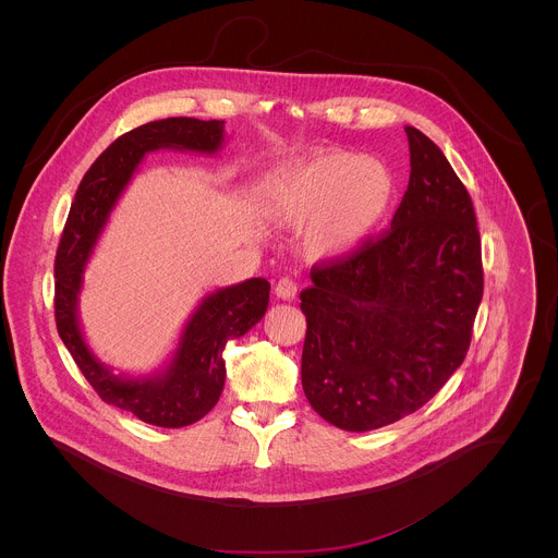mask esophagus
I'll return each instance as SVG.
<instances>
[{"label":"esophagus","instance_id":"1","mask_svg":"<svg viewBox=\"0 0 558 558\" xmlns=\"http://www.w3.org/2000/svg\"><path fill=\"white\" fill-rule=\"evenodd\" d=\"M296 292H299V288H296V283H294L290 277L279 279L277 286H275V294H277L281 301H294V299H296Z\"/></svg>","mask_w":558,"mask_h":558}]
</instances>
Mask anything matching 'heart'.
Returning <instances> with one entry per match:
<instances>
[{
  "mask_svg": "<svg viewBox=\"0 0 558 558\" xmlns=\"http://www.w3.org/2000/svg\"><path fill=\"white\" fill-rule=\"evenodd\" d=\"M399 199L396 171L385 160L330 150L270 167L257 184L264 217L303 230L322 259H345L376 239Z\"/></svg>",
  "mask_w": 558,
  "mask_h": 558,
  "instance_id": "b5f03b06",
  "label": "heart"
}]
</instances>
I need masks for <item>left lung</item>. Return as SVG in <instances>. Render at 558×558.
Returning a JSON list of instances; mask_svg holds the SVG:
<instances>
[{"mask_svg":"<svg viewBox=\"0 0 558 558\" xmlns=\"http://www.w3.org/2000/svg\"><path fill=\"white\" fill-rule=\"evenodd\" d=\"M410 182L391 230L312 270L301 378L312 408L345 432L391 425L462 365L483 296L471 195L442 150L405 126Z\"/></svg>","mask_w":558,"mask_h":558,"instance_id":"obj_1","label":"left lung"}]
</instances>
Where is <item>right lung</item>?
<instances>
[{"label": "right lung", "mask_w": 558, "mask_h": 558, "mask_svg": "<svg viewBox=\"0 0 558 558\" xmlns=\"http://www.w3.org/2000/svg\"><path fill=\"white\" fill-rule=\"evenodd\" d=\"M223 120L167 118L118 137L81 180L56 255V324L81 374L102 401L159 427H184L206 416L226 385L223 350L264 318L266 279H246L206 294L184 322L169 359L146 376L113 374L85 341L80 296L85 266L122 193L146 155L157 150L217 155L226 144Z\"/></svg>", "instance_id": "add662e5"}]
</instances>
